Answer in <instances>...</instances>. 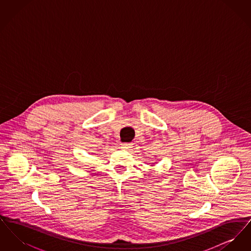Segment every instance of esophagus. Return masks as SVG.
<instances>
[{
    "label": "esophagus",
    "instance_id": "esophagus-1",
    "mask_svg": "<svg viewBox=\"0 0 251 251\" xmlns=\"http://www.w3.org/2000/svg\"><path fill=\"white\" fill-rule=\"evenodd\" d=\"M121 148L124 149V150H129L132 148V143H121L120 144Z\"/></svg>",
    "mask_w": 251,
    "mask_h": 251
}]
</instances>
